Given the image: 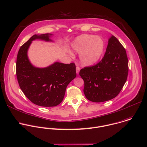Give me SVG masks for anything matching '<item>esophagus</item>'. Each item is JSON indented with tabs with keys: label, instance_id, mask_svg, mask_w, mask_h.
<instances>
[{
	"label": "esophagus",
	"instance_id": "1",
	"mask_svg": "<svg viewBox=\"0 0 147 147\" xmlns=\"http://www.w3.org/2000/svg\"><path fill=\"white\" fill-rule=\"evenodd\" d=\"M80 68L79 66L76 65V74L78 75L79 74V71H80Z\"/></svg>",
	"mask_w": 147,
	"mask_h": 147
}]
</instances>
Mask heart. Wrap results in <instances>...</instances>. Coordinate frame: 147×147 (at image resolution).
<instances>
[{
    "label": "heart",
    "mask_w": 147,
    "mask_h": 147,
    "mask_svg": "<svg viewBox=\"0 0 147 147\" xmlns=\"http://www.w3.org/2000/svg\"><path fill=\"white\" fill-rule=\"evenodd\" d=\"M71 48L73 51L80 53L79 58L83 65H91L100 58L104 49L103 40L93 35L82 34L72 41Z\"/></svg>",
    "instance_id": "b5f03b06"
}]
</instances>
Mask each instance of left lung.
I'll list each match as a JSON object with an SVG mask.
<instances>
[{
    "label": "left lung",
    "mask_w": 147,
    "mask_h": 147,
    "mask_svg": "<svg viewBox=\"0 0 147 147\" xmlns=\"http://www.w3.org/2000/svg\"><path fill=\"white\" fill-rule=\"evenodd\" d=\"M128 74L126 51L117 38L111 36L102 60L95 65L84 67L79 75L84 82V94L94 102H102L118 95Z\"/></svg>",
    "instance_id": "1"
}]
</instances>
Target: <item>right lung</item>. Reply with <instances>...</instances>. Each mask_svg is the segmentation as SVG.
Listing matches in <instances>:
<instances>
[{
	"mask_svg": "<svg viewBox=\"0 0 147 147\" xmlns=\"http://www.w3.org/2000/svg\"><path fill=\"white\" fill-rule=\"evenodd\" d=\"M52 34L33 36L20 49L16 64L17 77L25 96L33 103L43 107H53L63 100L69 83L76 76L74 63L55 62L48 67L38 68L30 61L28 52L33 41L53 42Z\"/></svg>",
	"mask_w": 147,
	"mask_h": 147,
	"instance_id": "right-lung-1",
	"label": "right lung"
}]
</instances>
